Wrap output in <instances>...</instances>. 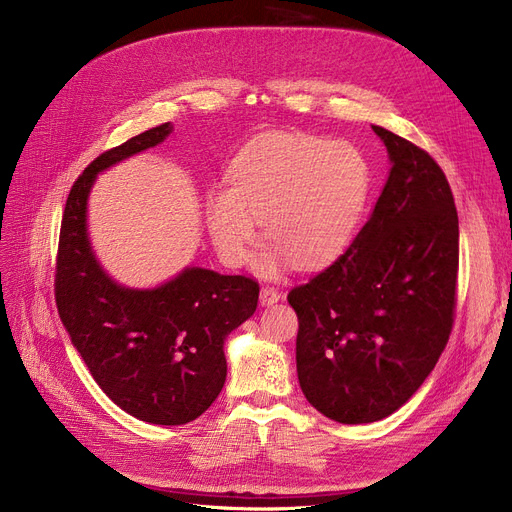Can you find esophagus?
Listing matches in <instances>:
<instances>
[{
    "label": "esophagus",
    "mask_w": 512,
    "mask_h": 512,
    "mask_svg": "<svg viewBox=\"0 0 512 512\" xmlns=\"http://www.w3.org/2000/svg\"><path fill=\"white\" fill-rule=\"evenodd\" d=\"M282 299V294L278 292V290H274V288H261V305L263 307H270V305H276L278 301Z\"/></svg>",
    "instance_id": "esophagus-1"
}]
</instances>
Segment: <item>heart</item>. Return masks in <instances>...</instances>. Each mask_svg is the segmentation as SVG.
I'll return each mask as SVG.
<instances>
[{
	"mask_svg": "<svg viewBox=\"0 0 512 512\" xmlns=\"http://www.w3.org/2000/svg\"><path fill=\"white\" fill-rule=\"evenodd\" d=\"M361 149L301 132H272L234 157L228 188L213 186L203 213L213 247L230 267L247 265L263 222L270 245L255 270L276 278L294 263H334L355 240L369 201Z\"/></svg>",
	"mask_w": 512,
	"mask_h": 512,
	"instance_id": "obj_1",
	"label": "heart"
}]
</instances>
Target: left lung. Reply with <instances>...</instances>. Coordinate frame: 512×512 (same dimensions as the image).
Masks as SVG:
<instances>
[{
	"mask_svg": "<svg viewBox=\"0 0 512 512\" xmlns=\"http://www.w3.org/2000/svg\"><path fill=\"white\" fill-rule=\"evenodd\" d=\"M390 172L367 224L328 270L292 288L297 373L332 421H380L419 390L452 330L459 215L436 161L371 126Z\"/></svg>",
	"mask_w": 512,
	"mask_h": 512,
	"instance_id": "left-lung-1",
	"label": "left lung"
}]
</instances>
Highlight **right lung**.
Returning a JSON list of instances; mask_svg holds the SVG:
<instances>
[{"mask_svg":"<svg viewBox=\"0 0 512 512\" xmlns=\"http://www.w3.org/2000/svg\"><path fill=\"white\" fill-rule=\"evenodd\" d=\"M166 122L101 153L78 176L66 201L56 301L62 324L93 380L128 415L182 425L203 415L226 382L224 342L255 313L259 286L186 265L153 288L116 282L89 236V197L101 172L164 143Z\"/></svg>","mask_w":512,"mask_h":512,"instance_id":"obj_1","label":"right lung"}]
</instances>
